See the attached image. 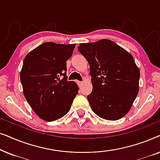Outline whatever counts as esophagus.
Returning <instances> with one entry per match:
<instances>
[{"label":"esophagus","instance_id":"34e87169","mask_svg":"<svg viewBox=\"0 0 160 160\" xmlns=\"http://www.w3.org/2000/svg\"><path fill=\"white\" fill-rule=\"evenodd\" d=\"M77 84H78V86L79 87H81L82 86L83 82H77Z\"/></svg>","mask_w":160,"mask_h":160}]
</instances>
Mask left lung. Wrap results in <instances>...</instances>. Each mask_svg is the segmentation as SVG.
<instances>
[{
  "instance_id": "8db88e82",
  "label": "left lung",
  "mask_w": 160,
  "mask_h": 160,
  "mask_svg": "<svg viewBox=\"0 0 160 160\" xmlns=\"http://www.w3.org/2000/svg\"><path fill=\"white\" fill-rule=\"evenodd\" d=\"M78 49L89 65L92 110L111 121L124 117L139 91L140 71L132 54L108 39L80 43Z\"/></svg>"
}]
</instances>
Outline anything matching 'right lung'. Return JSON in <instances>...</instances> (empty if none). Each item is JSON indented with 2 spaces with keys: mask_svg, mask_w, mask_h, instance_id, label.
<instances>
[{
  "mask_svg": "<svg viewBox=\"0 0 160 160\" xmlns=\"http://www.w3.org/2000/svg\"><path fill=\"white\" fill-rule=\"evenodd\" d=\"M75 46L43 43L24 60L20 72L24 95L34 112L44 121L64 117L78 94L76 83L67 81L66 76V61Z\"/></svg>",
  "mask_w": 160,
  "mask_h": 160,
  "instance_id": "right-lung-1",
  "label": "right lung"
}]
</instances>
